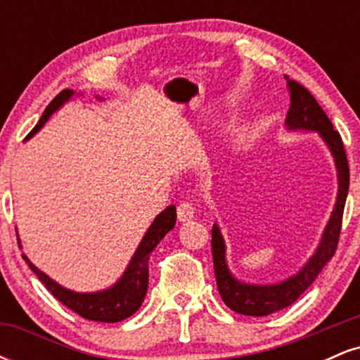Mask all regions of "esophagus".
I'll return each instance as SVG.
<instances>
[{"label": "esophagus", "instance_id": "obj_1", "mask_svg": "<svg viewBox=\"0 0 360 360\" xmlns=\"http://www.w3.org/2000/svg\"><path fill=\"white\" fill-rule=\"evenodd\" d=\"M194 212H196V208L191 201H183L177 206V218H179V221H189L194 218Z\"/></svg>", "mask_w": 360, "mask_h": 360}]
</instances>
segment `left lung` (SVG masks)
<instances>
[{
  "instance_id": "left-lung-1",
  "label": "left lung",
  "mask_w": 360,
  "mask_h": 360,
  "mask_svg": "<svg viewBox=\"0 0 360 360\" xmlns=\"http://www.w3.org/2000/svg\"><path fill=\"white\" fill-rule=\"evenodd\" d=\"M288 89L291 93V106H289L286 127L289 130H309L318 131L320 137L325 140L335 159L338 172V193L337 203L326 225L323 237L313 257L304 264V267L298 274L278 284H245L240 283L230 274L225 260V242L220 233L218 225H213L212 230V250H213V267L217 286L220 291L223 303L233 311L249 316H266L271 313L289 307L311 286L313 281L318 278L325 264L335 255L338 237L342 230V217H344L347 193H349V162H347L344 142L340 134L333 128L330 118L318 105L315 96L300 84L298 81L289 79Z\"/></svg>"
}]
</instances>
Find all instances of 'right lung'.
<instances>
[{
    "mask_svg": "<svg viewBox=\"0 0 360 360\" xmlns=\"http://www.w3.org/2000/svg\"><path fill=\"white\" fill-rule=\"evenodd\" d=\"M72 89H64L57 94L53 100L49 103L45 108L42 118L34 127V130L28 134V139L34 137L37 131L44 127L49 117L60 108L65 101L72 98ZM176 225V206L171 205L164 210L162 213L157 214L155 220L148 226L147 233L143 235L139 249L135 250L134 257L128 264L127 271L123 272L122 278L113 286L98 292H76L71 289L62 288L56 281L44 274L42 271L37 269L34 264L28 260L27 255L23 254V259L27 260L30 269L35 272L45 284V288L60 301L64 307L72 309L74 313L81 315L86 320L103 321V323H117V321L125 320V318L134 315L137 309L142 307V301L146 298V292L148 288V257L150 252L155 249L157 243L166 237L167 232H171ZM20 243V240H18Z\"/></svg>",
    "mask_w": 360,
    "mask_h": 360,
    "instance_id": "obj_1",
    "label": "right lung"
}]
</instances>
